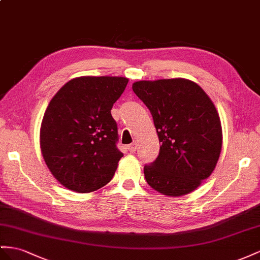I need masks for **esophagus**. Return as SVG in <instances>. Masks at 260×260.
<instances>
[{
    "label": "esophagus",
    "mask_w": 260,
    "mask_h": 260,
    "mask_svg": "<svg viewBox=\"0 0 260 260\" xmlns=\"http://www.w3.org/2000/svg\"><path fill=\"white\" fill-rule=\"evenodd\" d=\"M137 143L136 142H134V143H132L131 145H128V150L131 151V152H135L136 150H137Z\"/></svg>",
    "instance_id": "esophagus-1"
}]
</instances>
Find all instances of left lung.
<instances>
[{
  "label": "left lung",
  "mask_w": 260,
  "mask_h": 260,
  "mask_svg": "<svg viewBox=\"0 0 260 260\" xmlns=\"http://www.w3.org/2000/svg\"><path fill=\"white\" fill-rule=\"evenodd\" d=\"M133 91L149 109L160 143L144 166L146 181L169 197L188 194L209 178L222 148L221 121L200 86L185 79L138 81Z\"/></svg>",
  "instance_id": "obj_1"
}]
</instances>
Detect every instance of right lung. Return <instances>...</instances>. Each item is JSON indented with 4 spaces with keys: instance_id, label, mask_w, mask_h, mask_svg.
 I'll return each instance as SVG.
<instances>
[{
    "instance_id": "obj_1",
    "label": "right lung",
    "mask_w": 260,
    "mask_h": 260,
    "mask_svg": "<svg viewBox=\"0 0 260 260\" xmlns=\"http://www.w3.org/2000/svg\"><path fill=\"white\" fill-rule=\"evenodd\" d=\"M128 79L80 77L51 99L42 122L45 162L67 189L88 193L108 184L123 152L111 110Z\"/></svg>"
}]
</instances>
